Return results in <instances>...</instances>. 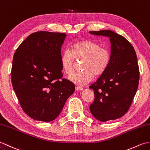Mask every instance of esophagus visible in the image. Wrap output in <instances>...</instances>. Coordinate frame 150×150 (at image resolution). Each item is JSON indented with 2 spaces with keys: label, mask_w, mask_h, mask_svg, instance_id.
<instances>
[{
  "label": "esophagus",
  "mask_w": 150,
  "mask_h": 150,
  "mask_svg": "<svg viewBox=\"0 0 150 150\" xmlns=\"http://www.w3.org/2000/svg\"><path fill=\"white\" fill-rule=\"evenodd\" d=\"M75 89L76 91H82L83 88H81V87H79V86H76L75 87Z\"/></svg>",
  "instance_id": "obj_1"
}]
</instances>
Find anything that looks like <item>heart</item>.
Here are the masks:
<instances>
[{"label": "heart", "instance_id": "heart-1", "mask_svg": "<svg viewBox=\"0 0 150 150\" xmlns=\"http://www.w3.org/2000/svg\"><path fill=\"white\" fill-rule=\"evenodd\" d=\"M83 59L82 69L69 77V80L78 86H84L92 81L94 75L103 74L110 62V53L105 48L91 40L76 41L71 45V49H66L61 55V63L63 71L70 75L74 71V60Z\"/></svg>", "mask_w": 150, "mask_h": 150}]
</instances>
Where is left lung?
<instances>
[{
    "instance_id": "left-lung-1",
    "label": "left lung",
    "mask_w": 150,
    "mask_h": 150,
    "mask_svg": "<svg viewBox=\"0 0 150 150\" xmlns=\"http://www.w3.org/2000/svg\"><path fill=\"white\" fill-rule=\"evenodd\" d=\"M109 38L110 62L105 72L89 88L95 100L89 106L93 116L102 122L122 117L137 92L139 69L134 47L126 38L110 30L89 31Z\"/></svg>"
}]
</instances>
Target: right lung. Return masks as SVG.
<instances>
[{
  "label": "right lung",
  "mask_w": 150,
  "mask_h": 150,
  "mask_svg": "<svg viewBox=\"0 0 150 150\" xmlns=\"http://www.w3.org/2000/svg\"><path fill=\"white\" fill-rule=\"evenodd\" d=\"M67 34H31L13 56L11 82L20 104L33 119L49 122L61 113L75 85L62 77L61 46Z\"/></svg>",
  "instance_id": "1"
}]
</instances>
